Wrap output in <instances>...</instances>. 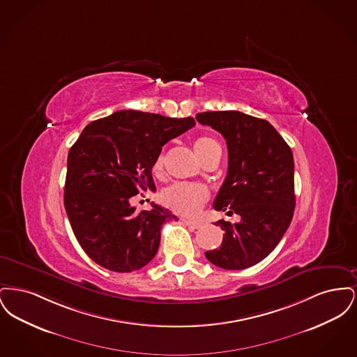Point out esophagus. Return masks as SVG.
I'll use <instances>...</instances> for the list:
<instances>
[{
  "mask_svg": "<svg viewBox=\"0 0 357 357\" xmlns=\"http://www.w3.org/2000/svg\"><path fill=\"white\" fill-rule=\"evenodd\" d=\"M182 222L186 225V226H188V227H191V229H199L201 227V222H197V221H190V220H182Z\"/></svg>",
  "mask_w": 357,
  "mask_h": 357,
  "instance_id": "obj_1",
  "label": "esophagus"
}]
</instances>
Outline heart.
Masks as SVG:
<instances>
[{"label":"heart","mask_w":357,"mask_h":357,"mask_svg":"<svg viewBox=\"0 0 357 357\" xmlns=\"http://www.w3.org/2000/svg\"><path fill=\"white\" fill-rule=\"evenodd\" d=\"M220 149L218 143L207 136H201L194 142V151L201 159V162L210 153ZM163 153H159L153 162V172L160 174L163 170ZM208 199V192L204 186L194 183H175L165 188L160 194V201L171 211L185 215L194 217L199 213Z\"/></svg>","instance_id":"1"}]
</instances>
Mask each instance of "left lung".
I'll use <instances>...</instances> for the list:
<instances>
[{"instance_id": "8db88e82", "label": "left lung", "mask_w": 357, "mask_h": 357, "mask_svg": "<svg viewBox=\"0 0 357 357\" xmlns=\"http://www.w3.org/2000/svg\"><path fill=\"white\" fill-rule=\"evenodd\" d=\"M226 139L227 175L214 208L241 221H220L225 231L221 246L206 258L227 271L250 268L272 253L293 218L294 162L288 143L269 121L239 111L197 114Z\"/></svg>"}]
</instances>
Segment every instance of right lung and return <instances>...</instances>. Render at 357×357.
<instances>
[{
	"instance_id": "right-lung-1",
	"label": "right lung",
	"mask_w": 357,
	"mask_h": 357,
	"mask_svg": "<svg viewBox=\"0 0 357 357\" xmlns=\"http://www.w3.org/2000/svg\"><path fill=\"white\" fill-rule=\"evenodd\" d=\"M194 124L192 118L118 111L89 123L70 147L64 206L75 237L98 265L130 273L155 257L162 226L178 218L153 204L136 213L130 201L140 190H155L156 156Z\"/></svg>"
}]
</instances>
